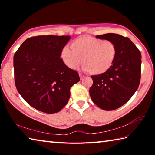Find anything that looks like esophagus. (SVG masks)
<instances>
[{"mask_svg":"<svg viewBox=\"0 0 155 155\" xmlns=\"http://www.w3.org/2000/svg\"><path fill=\"white\" fill-rule=\"evenodd\" d=\"M79 77H80L81 79H83V78L84 77H85V76L83 75V74H79Z\"/></svg>","mask_w":155,"mask_h":155,"instance_id":"esophagus-1","label":"esophagus"}]
</instances>
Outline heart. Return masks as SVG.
I'll use <instances>...</instances> for the list:
<instances>
[{
    "label": "heart",
    "mask_w": 155,
    "mask_h": 155,
    "mask_svg": "<svg viewBox=\"0 0 155 155\" xmlns=\"http://www.w3.org/2000/svg\"><path fill=\"white\" fill-rule=\"evenodd\" d=\"M117 53V46L113 41L83 35L72 41L71 48L63 47L60 56L70 69H76L82 63L84 71L101 74L113 66Z\"/></svg>",
    "instance_id": "obj_1"
}]
</instances>
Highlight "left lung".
Instances as JSON below:
<instances>
[{
	"label": "left lung",
	"mask_w": 155,
	"mask_h": 155,
	"mask_svg": "<svg viewBox=\"0 0 155 155\" xmlns=\"http://www.w3.org/2000/svg\"><path fill=\"white\" fill-rule=\"evenodd\" d=\"M114 42L117 53L114 64L103 74L91 76L90 95L94 104L105 111L119 108L137 91L141 78V52L129 38L115 33L96 35Z\"/></svg>",
	"instance_id": "8db88e82"
}]
</instances>
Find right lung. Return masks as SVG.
I'll use <instances>...</instances> for the list:
<instances>
[{
    "label": "right lung",
    "instance_id": "1",
    "mask_svg": "<svg viewBox=\"0 0 155 155\" xmlns=\"http://www.w3.org/2000/svg\"><path fill=\"white\" fill-rule=\"evenodd\" d=\"M70 36L39 35L28 38L14 57L15 84L25 101L38 111L54 114L64 108L70 90L80 81L60 56Z\"/></svg>",
    "mask_w": 155,
    "mask_h": 155
}]
</instances>
